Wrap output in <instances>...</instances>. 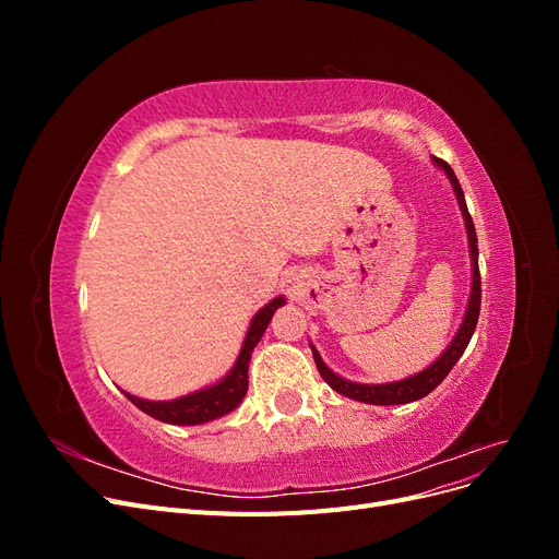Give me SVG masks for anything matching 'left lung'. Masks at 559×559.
<instances>
[{
  "instance_id": "8db88e82",
  "label": "left lung",
  "mask_w": 559,
  "mask_h": 559,
  "mask_svg": "<svg viewBox=\"0 0 559 559\" xmlns=\"http://www.w3.org/2000/svg\"><path fill=\"white\" fill-rule=\"evenodd\" d=\"M433 163L441 167V170L448 175L456 202H460V210L464 216V226H466V238H468V253H471V294H468V306L464 312V319L460 329H456L452 343L445 347V352L438 357L431 366H427L425 370H419V373L399 380V382H384V384H361V382H352L345 380L324 364V359L319 357V352L312 347V357L314 364L319 368L321 378L326 380V384L331 389H335L337 394H343L347 399L354 401H361V403H370V405H401V403H411V401H419L425 399L427 394H431L433 389L445 380V376L452 370V366L460 361V357L464 354L473 331H476L478 324V314H480V270H478V238H476V226L471 222V214L466 207V200H464V191L460 181H456L452 167L441 160V158H433Z\"/></svg>"
}]
</instances>
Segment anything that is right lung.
I'll list each match as a JSON object with an SVG mask.
<instances>
[{"instance_id":"add662e5","label":"right lung","mask_w":559,"mask_h":559,"mask_svg":"<svg viewBox=\"0 0 559 559\" xmlns=\"http://www.w3.org/2000/svg\"><path fill=\"white\" fill-rule=\"evenodd\" d=\"M284 302H286L284 296H277L270 300L267 306H263L257 314H253L251 324L247 329V335H245L242 349L238 354V359H235V366L218 382H214L205 389H198V392H193V394L173 399V401H146L140 396H132L128 392H123V394L130 399V403L138 405L142 413L165 421V425L193 427V425H205V421H212V419H218V417L233 413L247 394L251 352L259 345L275 310L282 308Z\"/></svg>"}]
</instances>
